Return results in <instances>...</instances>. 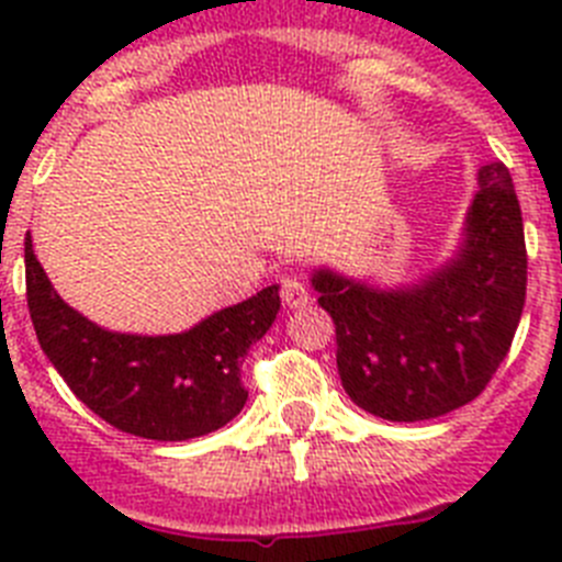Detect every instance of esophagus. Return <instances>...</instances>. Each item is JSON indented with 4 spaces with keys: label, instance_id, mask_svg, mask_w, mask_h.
<instances>
[{
    "label": "esophagus",
    "instance_id": "esophagus-1",
    "mask_svg": "<svg viewBox=\"0 0 562 562\" xmlns=\"http://www.w3.org/2000/svg\"><path fill=\"white\" fill-rule=\"evenodd\" d=\"M281 301H284L290 310H304L310 304V290H306L304 281L297 278H281Z\"/></svg>",
    "mask_w": 562,
    "mask_h": 562
}]
</instances>
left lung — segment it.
<instances>
[{"mask_svg":"<svg viewBox=\"0 0 562 562\" xmlns=\"http://www.w3.org/2000/svg\"><path fill=\"white\" fill-rule=\"evenodd\" d=\"M317 304L335 321L337 371L362 411L389 422L436 419L493 380L526 301V241L504 162L479 168L464 241L419 284L380 290L315 270Z\"/></svg>","mask_w":562,"mask_h":562,"instance_id":"left-lung-1","label":"left lung"}]
</instances>
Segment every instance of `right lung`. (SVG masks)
Masks as SVG:
<instances>
[{
    "instance_id": "add662e5",
    "label": "right lung",
    "mask_w": 562,
    "mask_h": 562,
    "mask_svg": "<svg viewBox=\"0 0 562 562\" xmlns=\"http://www.w3.org/2000/svg\"><path fill=\"white\" fill-rule=\"evenodd\" d=\"M24 276L33 329L69 391L112 428L154 441L213 434L245 408L241 362L281 310L272 284L180 335H121L64 304L30 233Z\"/></svg>"
}]
</instances>
